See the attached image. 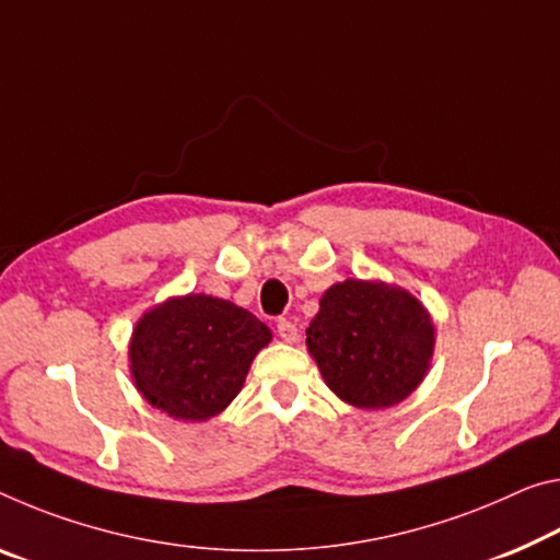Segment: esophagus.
<instances>
[{
    "instance_id": "34e87169",
    "label": "esophagus",
    "mask_w": 560,
    "mask_h": 560,
    "mask_svg": "<svg viewBox=\"0 0 560 560\" xmlns=\"http://www.w3.org/2000/svg\"><path fill=\"white\" fill-rule=\"evenodd\" d=\"M277 334H279V339L287 343H294L299 339V328L294 322H289V318H281V322L277 324Z\"/></svg>"
}]
</instances>
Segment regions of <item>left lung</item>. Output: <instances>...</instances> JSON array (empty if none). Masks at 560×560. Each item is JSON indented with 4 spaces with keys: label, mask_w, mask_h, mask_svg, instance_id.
Wrapping results in <instances>:
<instances>
[{
    "label": "left lung",
    "mask_w": 560,
    "mask_h": 560,
    "mask_svg": "<svg viewBox=\"0 0 560 560\" xmlns=\"http://www.w3.org/2000/svg\"><path fill=\"white\" fill-rule=\"evenodd\" d=\"M436 326L411 291L378 279H346L324 291L306 349L343 404L388 408L421 386Z\"/></svg>",
    "instance_id": "left-lung-1"
}]
</instances>
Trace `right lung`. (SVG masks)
Segmentation results:
<instances>
[{
  "mask_svg": "<svg viewBox=\"0 0 560 560\" xmlns=\"http://www.w3.org/2000/svg\"><path fill=\"white\" fill-rule=\"evenodd\" d=\"M271 328L232 301L168 296L131 331L129 374L137 392L179 421H209L242 392Z\"/></svg>",
  "mask_w": 560,
  "mask_h": 560,
  "instance_id": "add662e5",
  "label": "right lung"
}]
</instances>
